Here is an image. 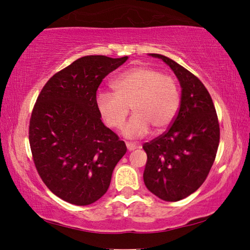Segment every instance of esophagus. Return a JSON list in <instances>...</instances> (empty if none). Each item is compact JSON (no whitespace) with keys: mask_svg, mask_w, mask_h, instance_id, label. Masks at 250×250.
<instances>
[{"mask_svg":"<svg viewBox=\"0 0 250 250\" xmlns=\"http://www.w3.org/2000/svg\"><path fill=\"white\" fill-rule=\"evenodd\" d=\"M125 145H126V147H128L129 151H133V150L137 149V146H135L134 143H132V142H126Z\"/></svg>","mask_w":250,"mask_h":250,"instance_id":"1","label":"esophagus"}]
</instances>
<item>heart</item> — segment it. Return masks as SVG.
I'll use <instances>...</instances> for the list:
<instances>
[{"mask_svg": "<svg viewBox=\"0 0 250 250\" xmlns=\"http://www.w3.org/2000/svg\"><path fill=\"white\" fill-rule=\"evenodd\" d=\"M115 92L99 91L96 105L108 126L119 129L129 115L133 116L122 133L129 139L142 138L152 128L164 132L179 113L180 88L171 76L147 66H137L121 74L112 83Z\"/></svg>", "mask_w": 250, "mask_h": 250, "instance_id": "1", "label": "heart"}]
</instances>
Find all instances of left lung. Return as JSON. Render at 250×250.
Instances as JSON below:
<instances>
[{
	"instance_id": "obj_1",
	"label": "left lung",
	"mask_w": 250,
	"mask_h": 250,
	"mask_svg": "<svg viewBox=\"0 0 250 250\" xmlns=\"http://www.w3.org/2000/svg\"><path fill=\"white\" fill-rule=\"evenodd\" d=\"M150 56L170 67L182 91L170 129L143 145L147 155L143 180L155 196L177 202L195 192L208 175L219 143V124L210 95L196 76L163 55Z\"/></svg>"
}]
</instances>
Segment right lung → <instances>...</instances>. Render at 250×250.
<instances>
[{
	"label": "right lung",
	"instance_id": "obj_1",
	"mask_svg": "<svg viewBox=\"0 0 250 250\" xmlns=\"http://www.w3.org/2000/svg\"><path fill=\"white\" fill-rule=\"evenodd\" d=\"M126 59L79 58L46 83L34 105L28 138L36 170L50 191L70 204L89 205L104 195L126 152L96 105L103 79Z\"/></svg>",
	"mask_w": 250,
	"mask_h": 250
}]
</instances>
